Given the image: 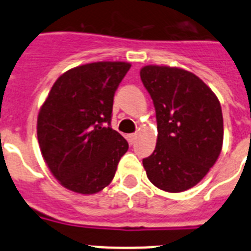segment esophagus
<instances>
[{"instance_id": "obj_1", "label": "esophagus", "mask_w": 251, "mask_h": 251, "mask_svg": "<svg viewBox=\"0 0 251 251\" xmlns=\"http://www.w3.org/2000/svg\"><path fill=\"white\" fill-rule=\"evenodd\" d=\"M128 141H129V145H134L137 141V133L129 134V136H128Z\"/></svg>"}]
</instances>
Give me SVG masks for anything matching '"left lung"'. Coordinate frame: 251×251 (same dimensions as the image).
<instances>
[{
  "label": "left lung",
  "mask_w": 251,
  "mask_h": 251,
  "mask_svg": "<svg viewBox=\"0 0 251 251\" xmlns=\"http://www.w3.org/2000/svg\"><path fill=\"white\" fill-rule=\"evenodd\" d=\"M141 80L156 109L157 145L143 159L147 177L167 192L194 187L220 156L224 121L220 101L192 73L147 65Z\"/></svg>",
  "instance_id": "1"
}]
</instances>
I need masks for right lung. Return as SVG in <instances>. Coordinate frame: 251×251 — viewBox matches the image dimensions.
<instances>
[{
  "instance_id": "add662e5",
  "label": "right lung",
  "mask_w": 251,
  "mask_h": 251,
  "mask_svg": "<svg viewBox=\"0 0 251 251\" xmlns=\"http://www.w3.org/2000/svg\"><path fill=\"white\" fill-rule=\"evenodd\" d=\"M130 64L99 61L64 73L37 117V139L51 174L83 195L112 182L128 142L112 129L115 90Z\"/></svg>"
}]
</instances>
